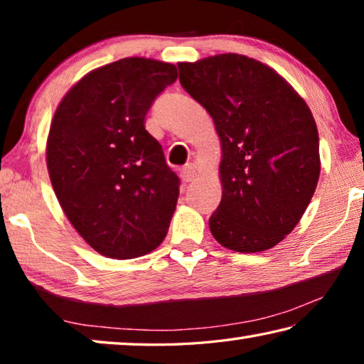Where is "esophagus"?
Instances as JSON below:
<instances>
[{"label": "esophagus", "mask_w": 364, "mask_h": 364, "mask_svg": "<svg viewBox=\"0 0 364 364\" xmlns=\"http://www.w3.org/2000/svg\"><path fill=\"white\" fill-rule=\"evenodd\" d=\"M180 176H181V180L184 183L193 181L196 178V170H194L193 165H186V167H183L181 171H180Z\"/></svg>", "instance_id": "34e87169"}]
</instances>
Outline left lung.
Masks as SVG:
<instances>
[{"label": "left lung", "instance_id": "obj_1", "mask_svg": "<svg viewBox=\"0 0 364 364\" xmlns=\"http://www.w3.org/2000/svg\"><path fill=\"white\" fill-rule=\"evenodd\" d=\"M178 70L221 143L223 194L208 220L212 236L242 254L274 247L297 226L318 184L310 107L278 72L242 54L180 63Z\"/></svg>", "mask_w": 364, "mask_h": 364}]
</instances>
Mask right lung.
Listing matches in <instances>:
<instances>
[{"instance_id": "add662e5", "label": "right lung", "mask_w": 364, "mask_h": 364, "mask_svg": "<svg viewBox=\"0 0 364 364\" xmlns=\"http://www.w3.org/2000/svg\"><path fill=\"white\" fill-rule=\"evenodd\" d=\"M176 77L162 60H115L78 80L54 112L46 143L53 189L72 226L104 257H141L167 236L180 178L144 119Z\"/></svg>"}]
</instances>
